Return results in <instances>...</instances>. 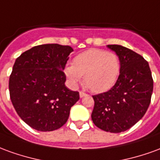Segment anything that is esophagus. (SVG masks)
<instances>
[{
	"mask_svg": "<svg viewBox=\"0 0 160 160\" xmlns=\"http://www.w3.org/2000/svg\"><path fill=\"white\" fill-rule=\"evenodd\" d=\"M86 95H87V94L85 93V92H82V91H80V98H83V97H85V96H86Z\"/></svg>",
	"mask_w": 160,
	"mask_h": 160,
	"instance_id": "obj_1",
	"label": "esophagus"
}]
</instances>
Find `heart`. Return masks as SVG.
Wrapping results in <instances>:
<instances>
[{"label": "heart", "mask_w": 160, "mask_h": 160, "mask_svg": "<svg viewBox=\"0 0 160 160\" xmlns=\"http://www.w3.org/2000/svg\"><path fill=\"white\" fill-rule=\"evenodd\" d=\"M121 62L119 56L99 49H90L73 59V65L65 68V73L75 86L85 76V84L90 90L100 93L110 90L119 78Z\"/></svg>", "instance_id": "obj_1"}]
</instances>
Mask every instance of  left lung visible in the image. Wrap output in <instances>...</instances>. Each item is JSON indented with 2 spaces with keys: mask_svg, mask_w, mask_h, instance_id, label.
Instances as JSON below:
<instances>
[{
  "mask_svg": "<svg viewBox=\"0 0 160 160\" xmlns=\"http://www.w3.org/2000/svg\"><path fill=\"white\" fill-rule=\"evenodd\" d=\"M107 46L120 58V75L111 90L92 96V120L102 130L121 133L134 126L147 112L153 80L148 62L141 55L118 44Z\"/></svg>",
  "mask_w": 160,
  "mask_h": 160,
  "instance_id": "1",
  "label": "left lung"
}]
</instances>
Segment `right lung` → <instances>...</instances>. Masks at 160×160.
Instances as JSON below:
<instances>
[{"label":"right lung","mask_w":160,"mask_h":160,"mask_svg":"<svg viewBox=\"0 0 160 160\" xmlns=\"http://www.w3.org/2000/svg\"><path fill=\"white\" fill-rule=\"evenodd\" d=\"M73 50L68 45L42 44L16 59L9 78L10 98L20 118L36 130L60 128L80 99L78 92L65 86L63 69Z\"/></svg>","instance_id":"right-lung-1"}]
</instances>
